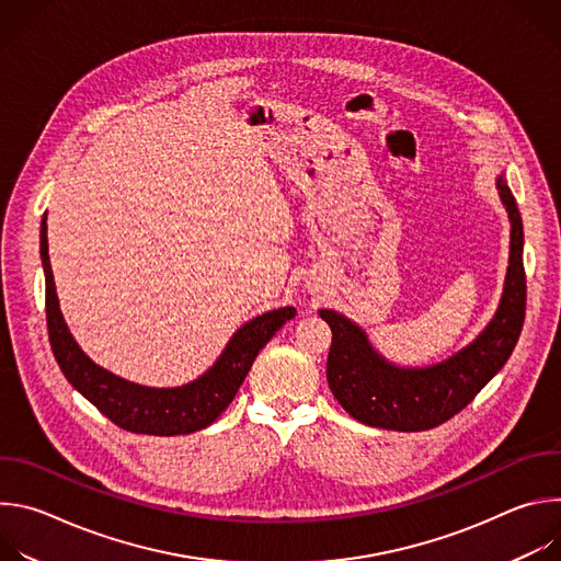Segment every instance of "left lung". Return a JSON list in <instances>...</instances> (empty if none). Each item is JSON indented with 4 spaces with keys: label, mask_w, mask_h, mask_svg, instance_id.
<instances>
[{
    "label": "left lung",
    "mask_w": 561,
    "mask_h": 561,
    "mask_svg": "<svg viewBox=\"0 0 561 561\" xmlns=\"http://www.w3.org/2000/svg\"><path fill=\"white\" fill-rule=\"evenodd\" d=\"M511 221V253L502 299L486 329L450 357L431 366H397L368 342L366 331L346 314L322 308L319 317L331 327L327 377L342 409L357 422L417 433L435 428L466 409L508 362L524 324L526 275L524 228L506 173L495 180Z\"/></svg>",
    "instance_id": "1"
}]
</instances>
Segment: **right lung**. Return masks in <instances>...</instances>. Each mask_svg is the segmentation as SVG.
Returning a JSON list of instances; mask_svg holds the SVG:
<instances>
[{"instance_id":"obj_1","label":"right lung","mask_w":561,"mask_h":561,"mask_svg":"<svg viewBox=\"0 0 561 561\" xmlns=\"http://www.w3.org/2000/svg\"><path fill=\"white\" fill-rule=\"evenodd\" d=\"M46 230L44 213L39 255L46 277V322L53 355L70 386L82 392L113 424L130 433L173 437L210 426L232 402L257 353L297 312L293 306H284L253 317L232 333L213 366L188 383L175 388L141 386L102 368L75 342L59 308Z\"/></svg>"}]
</instances>
